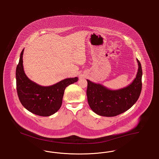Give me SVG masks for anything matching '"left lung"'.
Returning <instances> with one entry per match:
<instances>
[{
	"label": "left lung",
	"instance_id": "1",
	"mask_svg": "<svg viewBox=\"0 0 159 159\" xmlns=\"http://www.w3.org/2000/svg\"><path fill=\"white\" fill-rule=\"evenodd\" d=\"M139 69L133 82L126 87L112 90L101 84L87 79L88 102L91 109L103 116H115L127 111L137 101L142 88V68L137 59Z\"/></svg>",
	"mask_w": 159,
	"mask_h": 159
}]
</instances>
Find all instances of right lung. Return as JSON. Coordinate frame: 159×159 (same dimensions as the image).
<instances>
[{"label": "right lung", "instance_id": "1", "mask_svg": "<svg viewBox=\"0 0 159 159\" xmlns=\"http://www.w3.org/2000/svg\"><path fill=\"white\" fill-rule=\"evenodd\" d=\"M20 53L16 70V90L23 107L32 114L48 116L55 114L61 107L64 90L76 82L78 77L67 78L49 86H43L31 80L25 73L23 54Z\"/></svg>", "mask_w": 159, "mask_h": 159}]
</instances>
